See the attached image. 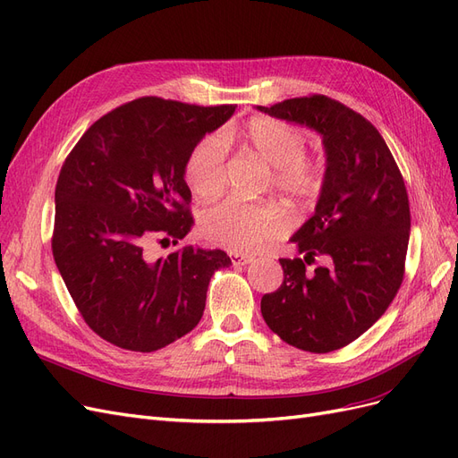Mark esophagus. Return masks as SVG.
<instances>
[{
    "label": "esophagus",
    "mask_w": 458,
    "mask_h": 458,
    "mask_svg": "<svg viewBox=\"0 0 458 458\" xmlns=\"http://www.w3.org/2000/svg\"><path fill=\"white\" fill-rule=\"evenodd\" d=\"M230 260L235 267H245V264H250L255 260L253 255H243V253H230Z\"/></svg>",
    "instance_id": "1"
}]
</instances>
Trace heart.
<instances>
[{
  "instance_id": "heart-1",
  "label": "heart",
  "mask_w": 458,
  "mask_h": 458,
  "mask_svg": "<svg viewBox=\"0 0 458 458\" xmlns=\"http://www.w3.org/2000/svg\"><path fill=\"white\" fill-rule=\"evenodd\" d=\"M228 135L211 132L190 152L184 176L201 199L216 198L226 182ZM242 140L272 169V186L279 194L299 201H314L323 188V164L304 156V132L274 117H255L242 131ZM285 218L272 203L225 199L205 209L199 218L203 238L228 250H250L284 230Z\"/></svg>"
}]
</instances>
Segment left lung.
I'll use <instances>...</instances> for the list:
<instances>
[{
	"mask_svg": "<svg viewBox=\"0 0 458 458\" xmlns=\"http://www.w3.org/2000/svg\"><path fill=\"white\" fill-rule=\"evenodd\" d=\"M260 112L323 137L327 167L310 216L291 242L304 259H279L284 284L260 312L287 344L327 353L356 341L386 312L403 282L411 211L403 176L377 127L326 95ZM316 256L327 264L306 271Z\"/></svg>",
	"mask_w": 458,
	"mask_h": 458,
	"instance_id": "1",
	"label": "left lung"
}]
</instances>
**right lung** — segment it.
<instances>
[{"instance_id":"right-lung-1","label":"right lung","mask_w":458,"mask_h":458,"mask_svg":"<svg viewBox=\"0 0 458 458\" xmlns=\"http://www.w3.org/2000/svg\"><path fill=\"white\" fill-rule=\"evenodd\" d=\"M233 112L142 97L102 115L68 154L53 257L81 318L110 344L154 352L184 336L203 316L213 274L232 264L220 249L186 245L154 259L148 247L191 230L188 156Z\"/></svg>"}]
</instances>
